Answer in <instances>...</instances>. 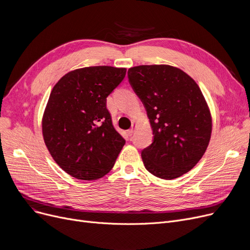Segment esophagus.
<instances>
[{"instance_id": "obj_1", "label": "esophagus", "mask_w": 250, "mask_h": 250, "mask_svg": "<svg viewBox=\"0 0 250 250\" xmlns=\"http://www.w3.org/2000/svg\"><path fill=\"white\" fill-rule=\"evenodd\" d=\"M135 128H136V125H132V128L127 130V135H128V136H132V135L134 134V132H135Z\"/></svg>"}]
</instances>
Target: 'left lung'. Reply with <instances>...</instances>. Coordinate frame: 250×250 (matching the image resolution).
<instances>
[{
	"label": "left lung",
	"mask_w": 250,
	"mask_h": 250,
	"mask_svg": "<svg viewBox=\"0 0 250 250\" xmlns=\"http://www.w3.org/2000/svg\"><path fill=\"white\" fill-rule=\"evenodd\" d=\"M127 76L154 135L142 151L146 169L166 180L188 172L205 154L212 134L211 111L199 85L169 64L137 65Z\"/></svg>",
	"instance_id": "left-lung-1"
}]
</instances>
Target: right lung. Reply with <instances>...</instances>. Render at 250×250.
<instances>
[{"mask_svg": "<svg viewBox=\"0 0 250 250\" xmlns=\"http://www.w3.org/2000/svg\"><path fill=\"white\" fill-rule=\"evenodd\" d=\"M125 68L86 67L62 76L42 116V136L56 163L71 176L96 180L107 174L125 144L106 107V97Z\"/></svg>", "mask_w": 250, "mask_h": 250, "instance_id": "obj_1", "label": "right lung"}]
</instances>
